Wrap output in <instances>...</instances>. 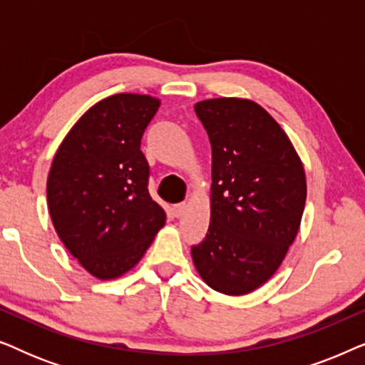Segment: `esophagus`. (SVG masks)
Returning a JSON list of instances; mask_svg holds the SVG:
<instances>
[{
    "label": "esophagus",
    "mask_w": 365,
    "mask_h": 365,
    "mask_svg": "<svg viewBox=\"0 0 365 365\" xmlns=\"http://www.w3.org/2000/svg\"><path fill=\"white\" fill-rule=\"evenodd\" d=\"M184 211H186V204H176V206H173V209H171V212H173V216L174 217H181L182 214H184Z\"/></svg>",
    "instance_id": "34e87169"
}]
</instances>
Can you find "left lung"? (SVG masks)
<instances>
[{"label": "left lung", "instance_id": "left-lung-1", "mask_svg": "<svg viewBox=\"0 0 365 365\" xmlns=\"http://www.w3.org/2000/svg\"><path fill=\"white\" fill-rule=\"evenodd\" d=\"M212 149L211 222L191 256L214 291L244 296L274 276L297 236L307 186L301 158L251 99L196 103Z\"/></svg>", "mask_w": 365, "mask_h": 365}]
</instances>
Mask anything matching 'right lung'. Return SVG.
I'll list each match as a JSON object with an SVG mask.
<instances>
[{
    "label": "right lung",
    "instance_id": "add662e5",
    "mask_svg": "<svg viewBox=\"0 0 365 365\" xmlns=\"http://www.w3.org/2000/svg\"><path fill=\"white\" fill-rule=\"evenodd\" d=\"M159 104L148 94H113L78 119L54 154L49 216L69 254L99 281L131 271L166 222L149 196L141 151Z\"/></svg>",
    "mask_w": 365,
    "mask_h": 365
}]
</instances>
